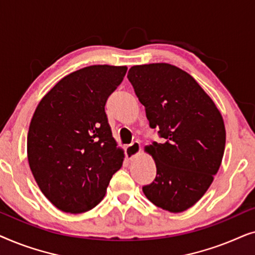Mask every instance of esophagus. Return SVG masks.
<instances>
[{"label": "esophagus", "mask_w": 255, "mask_h": 255, "mask_svg": "<svg viewBox=\"0 0 255 255\" xmlns=\"http://www.w3.org/2000/svg\"><path fill=\"white\" fill-rule=\"evenodd\" d=\"M140 152V144L138 141H133L132 144L125 147V155L128 160H132L135 155L139 154Z\"/></svg>", "instance_id": "obj_1"}]
</instances>
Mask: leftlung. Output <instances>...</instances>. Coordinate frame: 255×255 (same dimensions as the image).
<instances>
[{
	"label": "left lung",
	"instance_id": "obj_1",
	"mask_svg": "<svg viewBox=\"0 0 255 255\" xmlns=\"http://www.w3.org/2000/svg\"><path fill=\"white\" fill-rule=\"evenodd\" d=\"M128 79L149 127L161 138L145 147L155 161L156 176L142 191L156 207L182 212L203 196L221 167L224 121L210 96L176 66H133Z\"/></svg>",
	"mask_w": 255,
	"mask_h": 255
}]
</instances>
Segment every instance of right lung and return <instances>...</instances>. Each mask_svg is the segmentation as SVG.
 Returning <instances> with one entry per match:
<instances>
[{
	"instance_id": "right-lung-1",
	"label": "right lung",
	"mask_w": 255,
	"mask_h": 255,
	"mask_svg": "<svg viewBox=\"0 0 255 255\" xmlns=\"http://www.w3.org/2000/svg\"><path fill=\"white\" fill-rule=\"evenodd\" d=\"M127 66L94 65L62 78L38 104L27 133L34 180L59 210L95 208L123 165L104 110Z\"/></svg>"
}]
</instances>
